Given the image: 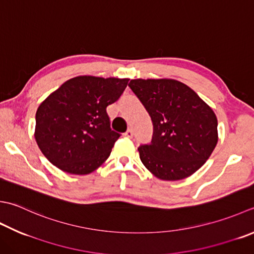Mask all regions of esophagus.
Wrapping results in <instances>:
<instances>
[{
    "label": "esophagus",
    "instance_id": "obj_1",
    "mask_svg": "<svg viewBox=\"0 0 254 254\" xmlns=\"http://www.w3.org/2000/svg\"><path fill=\"white\" fill-rule=\"evenodd\" d=\"M124 135H126L127 137H132L133 136V132H132L131 128H128V130L126 133H124Z\"/></svg>",
    "mask_w": 254,
    "mask_h": 254
}]
</instances>
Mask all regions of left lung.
<instances>
[{
    "mask_svg": "<svg viewBox=\"0 0 254 254\" xmlns=\"http://www.w3.org/2000/svg\"><path fill=\"white\" fill-rule=\"evenodd\" d=\"M128 87L150 114L153 137L138 147L148 171L162 181H180L206 163L218 142L215 112L175 79H132Z\"/></svg>",
    "mask_w": 254,
    "mask_h": 254,
    "instance_id": "1",
    "label": "left lung"
}]
</instances>
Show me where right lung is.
Listing matches in <instances>:
<instances>
[{"mask_svg":"<svg viewBox=\"0 0 254 254\" xmlns=\"http://www.w3.org/2000/svg\"><path fill=\"white\" fill-rule=\"evenodd\" d=\"M127 78L78 76L64 82L39 104L35 140L53 165L87 175L107 161L120 134L110 127L107 107L116 102Z\"/></svg>","mask_w":254,"mask_h":254,"instance_id":"1","label":"right lung"}]
</instances>
